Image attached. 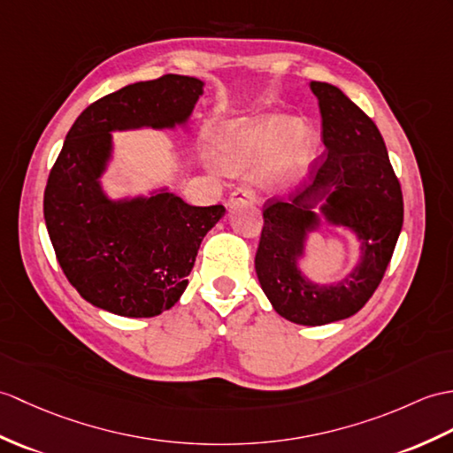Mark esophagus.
Segmentation results:
<instances>
[{
    "instance_id": "esophagus-1",
    "label": "esophagus",
    "mask_w": 453,
    "mask_h": 453,
    "mask_svg": "<svg viewBox=\"0 0 453 453\" xmlns=\"http://www.w3.org/2000/svg\"><path fill=\"white\" fill-rule=\"evenodd\" d=\"M243 201H247V203H255L257 201L255 188H250V187H239V188H235V191L231 193V196H229V206H234L237 203H243Z\"/></svg>"
}]
</instances>
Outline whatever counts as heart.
Instances as JSON below:
<instances>
[{
    "instance_id": "obj_1",
    "label": "heart",
    "mask_w": 453,
    "mask_h": 453,
    "mask_svg": "<svg viewBox=\"0 0 453 453\" xmlns=\"http://www.w3.org/2000/svg\"><path fill=\"white\" fill-rule=\"evenodd\" d=\"M309 134L299 121L280 115H257L224 125L216 134V150L222 160L243 167L268 154V173L274 181H291L303 170Z\"/></svg>"
}]
</instances>
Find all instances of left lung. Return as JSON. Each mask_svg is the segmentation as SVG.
Segmentation results:
<instances>
[{
	"mask_svg": "<svg viewBox=\"0 0 453 453\" xmlns=\"http://www.w3.org/2000/svg\"><path fill=\"white\" fill-rule=\"evenodd\" d=\"M311 90L319 98L326 150L303 191L289 201L265 203L255 268L278 314L296 324L322 326L359 312L380 286L403 226V195L369 115L328 82L312 81ZM324 197L326 219L353 226L364 241L362 265L330 288L312 287L295 268L303 234L316 223L310 208Z\"/></svg>",
	"mask_w": 453,
	"mask_h": 453,
	"instance_id": "1",
	"label": "left lung"
}]
</instances>
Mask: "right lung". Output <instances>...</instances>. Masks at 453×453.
<instances>
[{"label":"right lung","mask_w":453,"mask_h":453,"mask_svg":"<svg viewBox=\"0 0 453 453\" xmlns=\"http://www.w3.org/2000/svg\"><path fill=\"white\" fill-rule=\"evenodd\" d=\"M201 92V81L183 75L134 82L90 104L67 133L50 170L44 219L63 274L94 307L133 319L172 309L203 237L226 214L222 204L191 206L170 193L110 203L98 183L110 131L172 127Z\"/></svg>","instance_id":"add662e5"}]
</instances>
